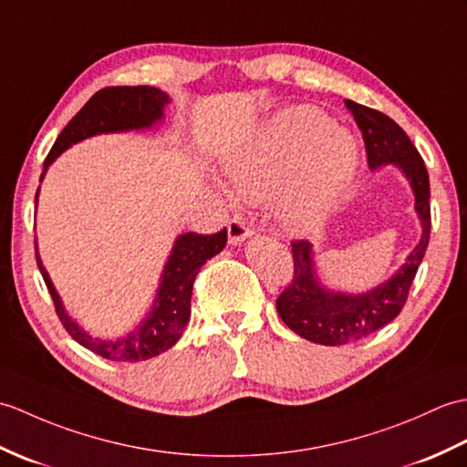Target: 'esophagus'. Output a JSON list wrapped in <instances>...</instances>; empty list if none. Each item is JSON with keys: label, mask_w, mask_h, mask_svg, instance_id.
Returning <instances> with one entry per match:
<instances>
[{"label": "esophagus", "mask_w": 467, "mask_h": 467, "mask_svg": "<svg viewBox=\"0 0 467 467\" xmlns=\"http://www.w3.org/2000/svg\"><path fill=\"white\" fill-rule=\"evenodd\" d=\"M250 235H254V230L252 227H247L245 222H242L240 217H234V220H230V223H227V237H230L232 245L242 244Z\"/></svg>", "instance_id": "esophagus-1"}]
</instances>
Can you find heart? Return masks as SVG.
Instances as JSON below:
<instances>
[{
	"label": "heart",
	"instance_id": "obj_1",
	"mask_svg": "<svg viewBox=\"0 0 467 467\" xmlns=\"http://www.w3.org/2000/svg\"><path fill=\"white\" fill-rule=\"evenodd\" d=\"M356 170V140L316 108L279 113L223 160L234 192L247 202L275 198L279 222L292 232L314 230L334 213Z\"/></svg>",
	"mask_w": 467,
	"mask_h": 467
}]
</instances>
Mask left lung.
<instances>
[{
	"label": "left lung",
	"instance_id": "1",
	"mask_svg": "<svg viewBox=\"0 0 467 467\" xmlns=\"http://www.w3.org/2000/svg\"><path fill=\"white\" fill-rule=\"evenodd\" d=\"M346 108L364 136L369 170L393 163L410 180L423 232L420 244L413 247L398 274L366 294L329 292L317 282L312 244L306 240L292 242L294 277L279 294L275 307L289 329L321 346L351 344L374 334L388 326L393 317H398L408 302L413 277L428 250L431 230L428 170L408 133L378 109L351 99H346Z\"/></svg>",
	"mask_w": 467,
	"mask_h": 467
}]
</instances>
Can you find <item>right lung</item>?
<instances>
[{
    "label": "right lung",
    "mask_w": 467,
    "mask_h": 467,
    "mask_svg": "<svg viewBox=\"0 0 467 467\" xmlns=\"http://www.w3.org/2000/svg\"><path fill=\"white\" fill-rule=\"evenodd\" d=\"M168 93L150 86L103 88L98 93H93L86 106L69 119L64 130H61L54 148H51L44 161L41 180H44L49 163L54 161L61 151H66L71 143L98 136V133L151 128L155 121H160L163 118V108L168 106ZM225 242V227L212 235L195 232L180 235L173 244L168 264L163 267L158 297H155L150 316L141 321L140 327L130 331L128 336H121L116 339H101L86 334V331L67 316L64 304H61L46 267L41 265L37 244L36 260L41 275H44V282L49 289V296L54 299L59 321L79 346H84L89 351H93V354L111 361H141L160 356L161 351H168L175 341L182 337L192 314L190 302L195 275H198L200 267L207 260H212L213 255L223 250Z\"/></svg>",
    "instance_id": "add662e5"
}]
</instances>
